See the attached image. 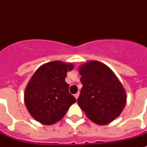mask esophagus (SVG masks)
<instances>
[{
	"label": "esophagus",
	"instance_id": "obj_1",
	"mask_svg": "<svg viewBox=\"0 0 147 147\" xmlns=\"http://www.w3.org/2000/svg\"><path fill=\"white\" fill-rule=\"evenodd\" d=\"M74 96H75V98H76V99H78V96H79V92H77L76 94H75V95H74Z\"/></svg>",
	"mask_w": 147,
	"mask_h": 147
}]
</instances>
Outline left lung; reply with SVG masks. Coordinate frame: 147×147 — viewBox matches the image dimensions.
<instances>
[{
    "mask_svg": "<svg viewBox=\"0 0 147 147\" xmlns=\"http://www.w3.org/2000/svg\"><path fill=\"white\" fill-rule=\"evenodd\" d=\"M82 88L77 102L85 115L97 124L105 125L121 114L127 101L125 90L107 65L97 61L79 68Z\"/></svg>",
    "mask_w": 147,
    "mask_h": 147,
    "instance_id": "1",
    "label": "left lung"
}]
</instances>
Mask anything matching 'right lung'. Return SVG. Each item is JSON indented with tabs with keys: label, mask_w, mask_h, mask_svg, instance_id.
<instances>
[{
	"label": "right lung",
	"mask_w": 147,
	"mask_h": 147,
	"mask_svg": "<svg viewBox=\"0 0 147 147\" xmlns=\"http://www.w3.org/2000/svg\"><path fill=\"white\" fill-rule=\"evenodd\" d=\"M72 69V64L54 61L42 65L33 74L25 90L24 101L36 121L45 125L56 123L76 102L65 81L67 71Z\"/></svg>",
	"instance_id": "add662e5"
}]
</instances>
